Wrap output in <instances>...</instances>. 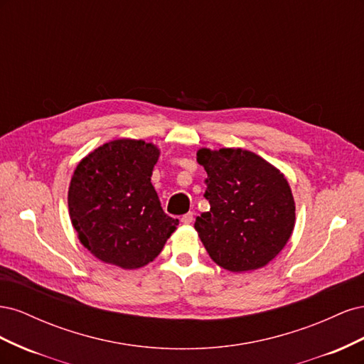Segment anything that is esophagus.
Returning <instances> with one entry per match:
<instances>
[{"label":"esophagus","mask_w":364,"mask_h":364,"mask_svg":"<svg viewBox=\"0 0 364 364\" xmlns=\"http://www.w3.org/2000/svg\"><path fill=\"white\" fill-rule=\"evenodd\" d=\"M193 220H194V214L193 213H186L185 215H182L181 222L185 223V225H190V223H193Z\"/></svg>","instance_id":"34e87169"}]
</instances>
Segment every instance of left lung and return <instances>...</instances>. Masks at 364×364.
<instances>
[{
    "label": "left lung",
    "instance_id": "8db88e82",
    "mask_svg": "<svg viewBox=\"0 0 364 364\" xmlns=\"http://www.w3.org/2000/svg\"><path fill=\"white\" fill-rule=\"evenodd\" d=\"M197 162L208 174V213L194 228L209 257L229 272L264 267L294 228V199L284 174L243 149H202Z\"/></svg>",
    "mask_w": 364,
    "mask_h": 364
}]
</instances>
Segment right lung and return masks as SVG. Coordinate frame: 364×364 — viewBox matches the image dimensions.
Here are the masks:
<instances>
[{"label":"right lung","mask_w":364,"mask_h":364,"mask_svg":"<svg viewBox=\"0 0 364 364\" xmlns=\"http://www.w3.org/2000/svg\"><path fill=\"white\" fill-rule=\"evenodd\" d=\"M158 158L150 142L115 139L77 165L70 217L80 243L98 259L121 269L146 266L179 225L164 213L150 182Z\"/></svg>","instance_id":"right-lung-1"}]
</instances>
